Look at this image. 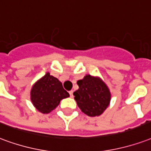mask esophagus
Wrapping results in <instances>:
<instances>
[{"instance_id":"1","label":"esophagus","mask_w":151,"mask_h":151,"mask_svg":"<svg viewBox=\"0 0 151 151\" xmlns=\"http://www.w3.org/2000/svg\"><path fill=\"white\" fill-rule=\"evenodd\" d=\"M69 93H70V97H71V98H73V90H70Z\"/></svg>"}]
</instances>
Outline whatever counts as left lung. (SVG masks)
<instances>
[{
  "mask_svg": "<svg viewBox=\"0 0 151 151\" xmlns=\"http://www.w3.org/2000/svg\"><path fill=\"white\" fill-rule=\"evenodd\" d=\"M77 84L79 88L73 95L81 111L90 117L101 115L109 106L111 98L106 83L99 78L87 74Z\"/></svg>",
  "mask_w": 151,
  "mask_h": 151,
  "instance_id": "1",
  "label": "left lung"
}]
</instances>
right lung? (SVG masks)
Instances as JSON below:
<instances>
[{
	"mask_svg": "<svg viewBox=\"0 0 151 151\" xmlns=\"http://www.w3.org/2000/svg\"><path fill=\"white\" fill-rule=\"evenodd\" d=\"M68 97L70 94L64 90L61 81L50 75V73L39 79L30 92L32 103L42 114L51 112L58 106L61 100Z\"/></svg>",
	"mask_w": 151,
	"mask_h": 151,
	"instance_id": "add662e5",
	"label": "right lung"
}]
</instances>
